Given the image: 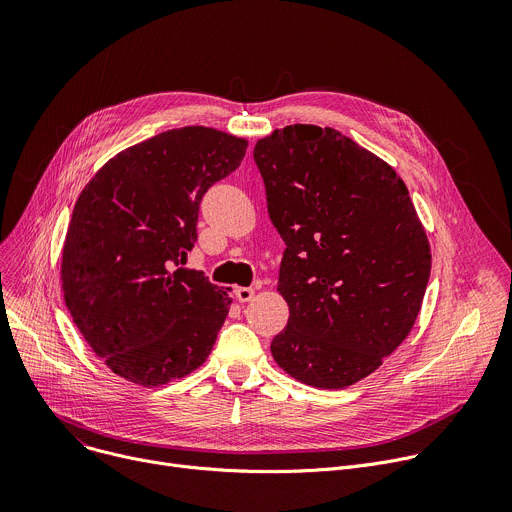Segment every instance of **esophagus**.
Here are the masks:
<instances>
[{
	"label": "esophagus",
	"instance_id": "esophagus-1",
	"mask_svg": "<svg viewBox=\"0 0 512 512\" xmlns=\"http://www.w3.org/2000/svg\"><path fill=\"white\" fill-rule=\"evenodd\" d=\"M234 295H236V299H238L240 303H248V301L254 299V289H250V287H238V289L234 291Z\"/></svg>",
	"mask_w": 512,
	"mask_h": 512
}]
</instances>
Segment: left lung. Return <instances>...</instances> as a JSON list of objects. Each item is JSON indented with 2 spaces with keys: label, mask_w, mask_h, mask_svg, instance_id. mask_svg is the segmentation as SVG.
Instances as JSON below:
<instances>
[{
  "label": "left lung",
  "mask_w": 512,
  "mask_h": 512,
  "mask_svg": "<svg viewBox=\"0 0 512 512\" xmlns=\"http://www.w3.org/2000/svg\"><path fill=\"white\" fill-rule=\"evenodd\" d=\"M272 225L285 242L278 291L289 323L276 364L315 388L372 374L409 335L431 252L403 179L333 128L295 124L254 146Z\"/></svg>",
  "instance_id": "obj_1"
}]
</instances>
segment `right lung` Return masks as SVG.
I'll return each mask as SVG.
<instances>
[{
    "label": "right lung",
    "mask_w": 512,
    "mask_h": 512,
    "mask_svg": "<svg viewBox=\"0 0 512 512\" xmlns=\"http://www.w3.org/2000/svg\"><path fill=\"white\" fill-rule=\"evenodd\" d=\"M248 142L187 126L113 156L79 195L63 250L75 325L118 376L160 386L209 356L230 297L185 270L203 195L232 175Z\"/></svg>",
    "instance_id": "add662e5"
}]
</instances>
